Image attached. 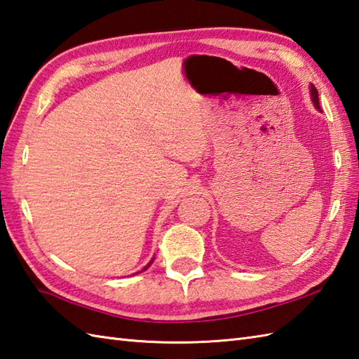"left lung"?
Wrapping results in <instances>:
<instances>
[{
  "label": "left lung",
  "instance_id": "1",
  "mask_svg": "<svg viewBox=\"0 0 359 359\" xmlns=\"http://www.w3.org/2000/svg\"><path fill=\"white\" fill-rule=\"evenodd\" d=\"M311 99L315 105L316 110H320V101H318V90L315 88V86H311Z\"/></svg>",
  "mask_w": 359,
  "mask_h": 359
}]
</instances>
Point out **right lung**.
<instances>
[{"label":"right lung","mask_w":359,"mask_h":359,"mask_svg":"<svg viewBox=\"0 0 359 359\" xmlns=\"http://www.w3.org/2000/svg\"><path fill=\"white\" fill-rule=\"evenodd\" d=\"M153 262H154V258H151V262H149V263H148V264H147V266H145V268H144V269H142V271H140V272H144V271H147V269H148V268H149V266H151V263H153Z\"/></svg>","instance_id":"add662e5"}]
</instances>
